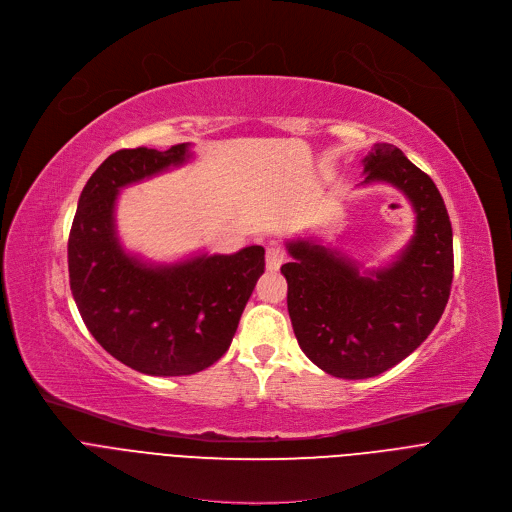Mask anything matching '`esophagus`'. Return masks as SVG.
Listing matches in <instances>:
<instances>
[{"mask_svg": "<svg viewBox=\"0 0 512 512\" xmlns=\"http://www.w3.org/2000/svg\"><path fill=\"white\" fill-rule=\"evenodd\" d=\"M286 261V251L280 245H269L267 253H265V263L269 271H276L282 267V263Z\"/></svg>", "mask_w": 512, "mask_h": 512, "instance_id": "obj_1", "label": "esophagus"}]
</instances>
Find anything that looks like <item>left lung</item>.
Listing matches in <instances>:
<instances>
[{"label": "left lung", "mask_w": 512, "mask_h": 512, "mask_svg": "<svg viewBox=\"0 0 512 512\" xmlns=\"http://www.w3.org/2000/svg\"><path fill=\"white\" fill-rule=\"evenodd\" d=\"M362 183L397 189L414 212L407 245L379 267L315 234L284 243L288 313L300 350L337 379H370L422 346L445 311L453 282V228L434 181L391 144L362 160Z\"/></svg>", "instance_id": "8db88e82"}]
</instances>
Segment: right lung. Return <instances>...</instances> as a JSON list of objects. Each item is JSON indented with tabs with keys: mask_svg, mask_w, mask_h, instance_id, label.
Returning <instances> with one entry per match:
<instances>
[{
	"mask_svg": "<svg viewBox=\"0 0 512 512\" xmlns=\"http://www.w3.org/2000/svg\"><path fill=\"white\" fill-rule=\"evenodd\" d=\"M193 158L191 144L111 154L82 189L67 243L70 288L88 331L113 358L150 377H185L220 360L265 269L259 245L175 261L125 249L121 191Z\"/></svg>",
	"mask_w": 512,
	"mask_h": 512,
	"instance_id": "right-lung-1",
	"label": "right lung"
}]
</instances>
